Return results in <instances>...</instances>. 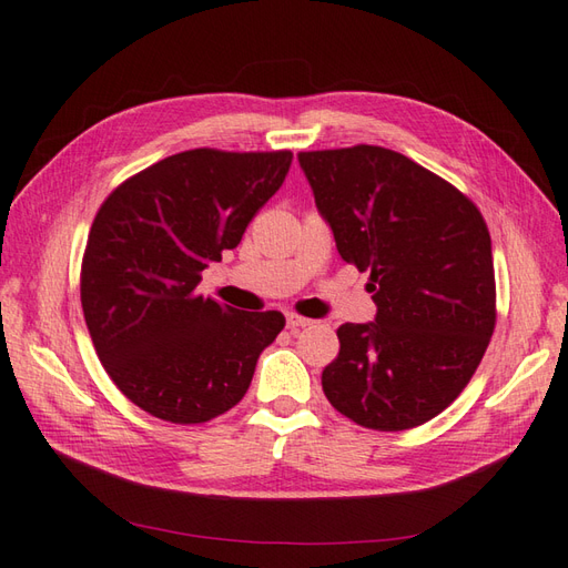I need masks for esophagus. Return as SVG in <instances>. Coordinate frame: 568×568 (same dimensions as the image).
Masks as SVG:
<instances>
[{
  "mask_svg": "<svg viewBox=\"0 0 568 568\" xmlns=\"http://www.w3.org/2000/svg\"><path fill=\"white\" fill-rule=\"evenodd\" d=\"M285 322H287L290 332H300V328H305V326L312 324V320H307V316H300V314H295V312H287Z\"/></svg>",
  "mask_w": 568,
  "mask_h": 568,
  "instance_id": "34e87169",
  "label": "esophagus"
}]
</instances>
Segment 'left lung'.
Returning <instances> with one entry per match:
<instances>
[{"instance_id":"left-lung-1","label":"left lung","mask_w":568,"mask_h":568,"mask_svg":"<svg viewBox=\"0 0 568 568\" xmlns=\"http://www.w3.org/2000/svg\"><path fill=\"white\" fill-rule=\"evenodd\" d=\"M346 263L371 273L375 322L338 326L322 373L336 412L373 430L426 424L467 387L496 326L491 236L465 193L408 156L300 152Z\"/></svg>"}]
</instances>
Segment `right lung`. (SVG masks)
<instances>
[{
	"mask_svg": "<svg viewBox=\"0 0 568 568\" xmlns=\"http://www.w3.org/2000/svg\"><path fill=\"white\" fill-rule=\"evenodd\" d=\"M293 152L189 150L123 181L94 217L82 310L103 371L171 424H205L246 394L281 312H240L195 293L283 186Z\"/></svg>",
	"mask_w": 568,
	"mask_h": 568,
	"instance_id": "add662e5",
	"label": "right lung"
}]
</instances>
